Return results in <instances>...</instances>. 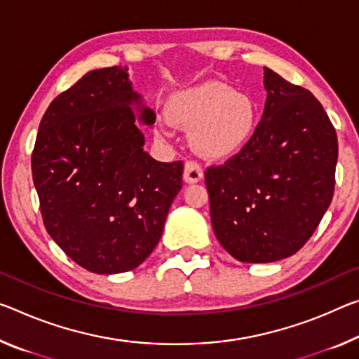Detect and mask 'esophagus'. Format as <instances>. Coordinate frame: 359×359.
<instances>
[{
  "instance_id": "1",
  "label": "esophagus",
  "mask_w": 359,
  "mask_h": 359,
  "mask_svg": "<svg viewBox=\"0 0 359 359\" xmlns=\"http://www.w3.org/2000/svg\"><path fill=\"white\" fill-rule=\"evenodd\" d=\"M203 179V169L196 161H187L184 168V180L187 184H198Z\"/></svg>"
}]
</instances>
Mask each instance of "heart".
<instances>
[{
  "label": "heart",
  "instance_id": "b5f03b06",
  "mask_svg": "<svg viewBox=\"0 0 359 359\" xmlns=\"http://www.w3.org/2000/svg\"><path fill=\"white\" fill-rule=\"evenodd\" d=\"M166 118L156 133L170 135V124L190 128V144L208 159H226L252 140L259 126L254 99L220 81H206L174 93L164 107Z\"/></svg>",
  "mask_w": 359,
  "mask_h": 359
}]
</instances>
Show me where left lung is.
I'll use <instances>...</instances> for the list:
<instances>
[{"instance_id": "1", "label": "left lung", "mask_w": 359, "mask_h": 359, "mask_svg": "<svg viewBox=\"0 0 359 359\" xmlns=\"http://www.w3.org/2000/svg\"><path fill=\"white\" fill-rule=\"evenodd\" d=\"M266 100L252 140L206 170L210 222L236 260L269 264L299 251L332 201L339 145L310 90L264 67Z\"/></svg>"}]
</instances>
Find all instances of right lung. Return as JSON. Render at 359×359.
Wrapping results in <instances>:
<instances>
[{
	"instance_id": "obj_1",
	"label": "right lung",
	"mask_w": 359,
	"mask_h": 359,
	"mask_svg": "<svg viewBox=\"0 0 359 359\" xmlns=\"http://www.w3.org/2000/svg\"><path fill=\"white\" fill-rule=\"evenodd\" d=\"M155 111L126 67L88 72L50 102L32 156L33 184L50 238L97 275L137 269L156 248L184 163L144 150L139 124Z\"/></svg>"
}]
</instances>
